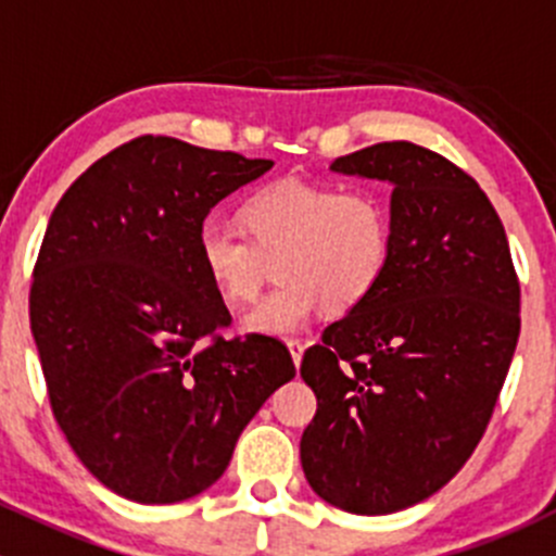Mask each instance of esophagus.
I'll return each mask as SVG.
<instances>
[{
    "label": "esophagus",
    "instance_id": "esophagus-1",
    "mask_svg": "<svg viewBox=\"0 0 556 556\" xmlns=\"http://www.w3.org/2000/svg\"><path fill=\"white\" fill-rule=\"evenodd\" d=\"M288 350H290V357H293L295 366H301V357H304V344H301L299 339H290Z\"/></svg>",
    "mask_w": 556,
    "mask_h": 556
}]
</instances>
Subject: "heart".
<instances>
[{
    "label": "heart",
    "instance_id": "obj_1",
    "mask_svg": "<svg viewBox=\"0 0 556 556\" xmlns=\"http://www.w3.org/2000/svg\"><path fill=\"white\" fill-rule=\"evenodd\" d=\"M244 231L210 217L195 233V261L226 304H250L277 263L279 285L244 317L252 333H299L319 309L344 314L382 282L392 215L371 188L279 179L242 210Z\"/></svg>",
    "mask_w": 556,
    "mask_h": 556
}]
</instances>
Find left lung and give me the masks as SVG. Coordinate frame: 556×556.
<instances>
[{
    "label": "left lung",
    "mask_w": 556,
    "mask_h": 556,
    "mask_svg": "<svg viewBox=\"0 0 556 556\" xmlns=\"http://www.w3.org/2000/svg\"><path fill=\"white\" fill-rule=\"evenodd\" d=\"M392 185L382 282L304 352L306 481L341 511L395 514L468 463L519 339V279L484 190L444 155L379 142L330 164Z\"/></svg>",
    "instance_id": "1"
}]
</instances>
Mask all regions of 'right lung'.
<instances>
[{
  "label": "right lung",
  "mask_w": 556,
  "mask_h": 556,
  "mask_svg": "<svg viewBox=\"0 0 556 556\" xmlns=\"http://www.w3.org/2000/svg\"><path fill=\"white\" fill-rule=\"evenodd\" d=\"M274 161L137 137L88 166L50 215L29 293L50 408L117 495L179 503L215 484L257 408L295 377L271 336L223 339L195 261L212 206Z\"/></svg>",
  "instance_id": "right-lung-1"
}]
</instances>
